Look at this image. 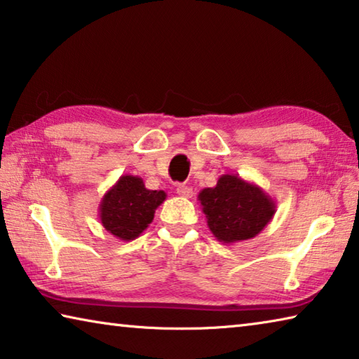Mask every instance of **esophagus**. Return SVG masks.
<instances>
[{
  "mask_svg": "<svg viewBox=\"0 0 359 359\" xmlns=\"http://www.w3.org/2000/svg\"><path fill=\"white\" fill-rule=\"evenodd\" d=\"M177 194H179V196H184V198H191L193 196V188L187 187V185H179L177 187Z\"/></svg>",
  "mask_w": 359,
  "mask_h": 359,
  "instance_id": "1",
  "label": "esophagus"
}]
</instances>
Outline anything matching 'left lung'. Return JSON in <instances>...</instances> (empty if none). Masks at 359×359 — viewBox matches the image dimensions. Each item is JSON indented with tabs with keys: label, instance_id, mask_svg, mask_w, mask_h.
<instances>
[{
	"label": "left lung",
	"instance_id": "1",
	"mask_svg": "<svg viewBox=\"0 0 359 359\" xmlns=\"http://www.w3.org/2000/svg\"><path fill=\"white\" fill-rule=\"evenodd\" d=\"M198 201L210 233L226 245L253 239L277 210L271 194L238 174L220 175L215 187L199 191Z\"/></svg>",
	"mask_w": 359,
	"mask_h": 359
}]
</instances>
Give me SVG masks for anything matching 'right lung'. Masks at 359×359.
<instances>
[{
  "mask_svg": "<svg viewBox=\"0 0 359 359\" xmlns=\"http://www.w3.org/2000/svg\"><path fill=\"white\" fill-rule=\"evenodd\" d=\"M165 199L163 190H149L141 177L125 174L101 198L100 222L117 239L135 241L147 229Z\"/></svg>",
  "mask_w": 359,
  "mask_h": 359,
  "instance_id": "obj_1",
  "label": "right lung"
}]
</instances>
